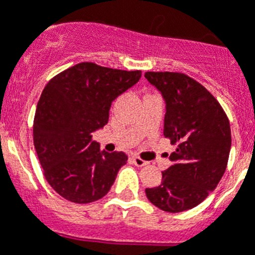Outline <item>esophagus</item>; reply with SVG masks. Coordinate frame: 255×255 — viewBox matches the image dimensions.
<instances>
[{
  "label": "esophagus",
  "instance_id": "esophagus-1",
  "mask_svg": "<svg viewBox=\"0 0 255 255\" xmlns=\"http://www.w3.org/2000/svg\"><path fill=\"white\" fill-rule=\"evenodd\" d=\"M132 161H134V164H135L136 167H144V165H147V164H148V161H144L143 159H140V157H138V156L132 157Z\"/></svg>",
  "mask_w": 255,
  "mask_h": 255
}]
</instances>
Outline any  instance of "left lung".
<instances>
[{
    "label": "left lung",
    "instance_id": "obj_1",
    "mask_svg": "<svg viewBox=\"0 0 255 255\" xmlns=\"http://www.w3.org/2000/svg\"><path fill=\"white\" fill-rule=\"evenodd\" d=\"M165 102L164 136L177 144L161 184L146 189L148 201L167 212L198 206L218 186L231 151V126L222 105L201 83L182 73L147 71Z\"/></svg>",
    "mask_w": 255,
    "mask_h": 255
}]
</instances>
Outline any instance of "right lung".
I'll return each instance as SVG.
<instances>
[{
	"label": "right lung",
	"instance_id": "obj_1",
	"mask_svg": "<svg viewBox=\"0 0 255 255\" xmlns=\"http://www.w3.org/2000/svg\"><path fill=\"white\" fill-rule=\"evenodd\" d=\"M140 75L81 62L48 82L33 120V144L48 184L62 198L91 203L111 190L128 156L102 151L92 134L108 124L113 100Z\"/></svg>",
	"mask_w": 255,
	"mask_h": 255
}]
</instances>
